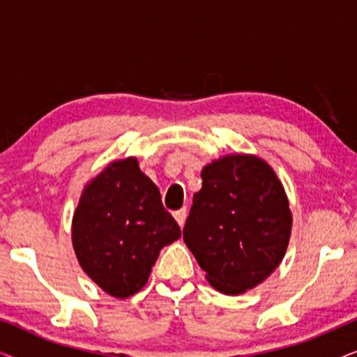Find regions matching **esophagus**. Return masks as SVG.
Segmentation results:
<instances>
[{
  "instance_id": "1",
  "label": "esophagus",
  "mask_w": 357,
  "mask_h": 357,
  "mask_svg": "<svg viewBox=\"0 0 357 357\" xmlns=\"http://www.w3.org/2000/svg\"><path fill=\"white\" fill-rule=\"evenodd\" d=\"M174 218H175V221L178 222V226L183 227L185 219H187V208H182V209H178V211H175Z\"/></svg>"
}]
</instances>
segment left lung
I'll list each match as a JSON object with an SVG mask.
<instances>
[{"label":"left lung","mask_w":357,"mask_h":357,"mask_svg":"<svg viewBox=\"0 0 357 357\" xmlns=\"http://www.w3.org/2000/svg\"><path fill=\"white\" fill-rule=\"evenodd\" d=\"M202 178L183 241L214 289L242 294L265 281L284 257L289 202L275 170L257 155H224L202 170Z\"/></svg>","instance_id":"1"}]
</instances>
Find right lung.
Instances as JSON below:
<instances>
[{"label": "right lung", "instance_id": "obj_1", "mask_svg": "<svg viewBox=\"0 0 357 357\" xmlns=\"http://www.w3.org/2000/svg\"><path fill=\"white\" fill-rule=\"evenodd\" d=\"M182 236L159 188L138 160H114L84 187L73 216V247L86 275L107 294L141 291L159 252Z\"/></svg>", "mask_w": 357, "mask_h": 357}]
</instances>
